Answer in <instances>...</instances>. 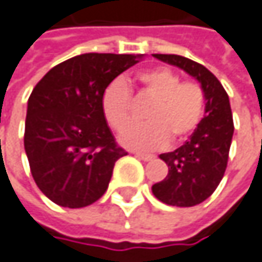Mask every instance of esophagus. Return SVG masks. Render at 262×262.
<instances>
[{
  "instance_id": "1",
  "label": "esophagus",
  "mask_w": 262,
  "mask_h": 262,
  "mask_svg": "<svg viewBox=\"0 0 262 262\" xmlns=\"http://www.w3.org/2000/svg\"><path fill=\"white\" fill-rule=\"evenodd\" d=\"M134 155L137 157L139 159H143V161H152L155 159L154 155H149V154H141V152H134Z\"/></svg>"
}]
</instances>
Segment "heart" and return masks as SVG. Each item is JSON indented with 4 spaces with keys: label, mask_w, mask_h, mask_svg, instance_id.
Returning <instances> with one entry per match:
<instances>
[{
    "label": "heart",
    "mask_w": 262,
    "mask_h": 262,
    "mask_svg": "<svg viewBox=\"0 0 262 262\" xmlns=\"http://www.w3.org/2000/svg\"><path fill=\"white\" fill-rule=\"evenodd\" d=\"M143 94L155 103L147 110V123L122 133L121 143L139 150H155L173 141L188 139L201 123L206 112L204 88L194 80L182 82L170 68L155 67L137 74ZM101 110L115 131H123L133 123L131 91L122 79L105 86Z\"/></svg>",
    "instance_id": "b5f03b06"
}]
</instances>
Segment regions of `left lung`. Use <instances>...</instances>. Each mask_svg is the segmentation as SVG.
<instances>
[{"mask_svg":"<svg viewBox=\"0 0 262 262\" xmlns=\"http://www.w3.org/2000/svg\"><path fill=\"white\" fill-rule=\"evenodd\" d=\"M154 56L195 77L206 92V116L189 140L173 152L159 155L168 165V174L152 186L159 201L192 207L212 195L224 178L234 133L230 98L215 74L204 66L180 55Z\"/></svg>","mask_w":262,"mask_h":262,"instance_id":"1","label":"left lung"}]
</instances>
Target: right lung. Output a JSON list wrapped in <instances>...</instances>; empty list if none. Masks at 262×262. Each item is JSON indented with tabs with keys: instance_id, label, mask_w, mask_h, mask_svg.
Here are the masks:
<instances>
[{
	"instance_id": "1",
	"label": "right lung",
	"mask_w": 262,
	"mask_h": 262,
	"mask_svg": "<svg viewBox=\"0 0 262 262\" xmlns=\"http://www.w3.org/2000/svg\"><path fill=\"white\" fill-rule=\"evenodd\" d=\"M141 55L83 53L53 67L28 100L24 144L31 174L58 206L86 207L104 195L118 146L101 110L105 86Z\"/></svg>"
}]
</instances>
